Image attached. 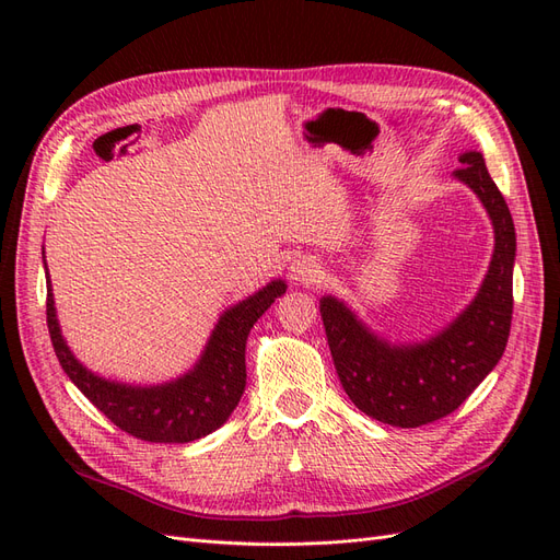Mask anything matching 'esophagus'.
I'll return each mask as SVG.
<instances>
[{"label":"esophagus","instance_id":"1","mask_svg":"<svg viewBox=\"0 0 560 560\" xmlns=\"http://www.w3.org/2000/svg\"><path fill=\"white\" fill-rule=\"evenodd\" d=\"M325 276V270H322L319 261L313 257H299L292 261L290 266V278L296 284H315Z\"/></svg>","mask_w":560,"mask_h":560}]
</instances>
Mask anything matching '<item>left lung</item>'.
I'll use <instances>...</instances> for the list:
<instances>
[{"instance_id": "left-lung-1", "label": "left lung", "mask_w": 560, "mask_h": 560, "mask_svg": "<svg viewBox=\"0 0 560 560\" xmlns=\"http://www.w3.org/2000/svg\"><path fill=\"white\" fill-rule=\"evenodd\" d=\"M453 177L477 194L495 233L477 296L425 341L393 343L366 327L348 303L322 296L319 313L336 374L350 401L395 428H420L453 413L495 369L512 327L516 231L481 151L460 154Z\"/></svg>"}]
</instances>
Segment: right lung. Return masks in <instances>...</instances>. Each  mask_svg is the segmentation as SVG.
I'll return each instance as SVG.
<instances>
[{
  "mask_svg": "<svg viewBox=\"0 0 560 560\" xmlns=\"http://www.w3.org/2000/svg\"><path fill=\"white\" fill-rule=\"evenodd\" d=\"M46 268V259H44ZM46 322L58 362L70 381L116 428L154 444H186L222 428L245 393V343L249 329L287 292L284 280H270L259 292L219 315L198 362L159 385H130L97 376L67 346L46 268Z\"/></svg>",
  "mask_w": 560,
  "mask_h": 560,
  "instance_id": "obj_1",
  "label": "right lung"
}]
</instances>
